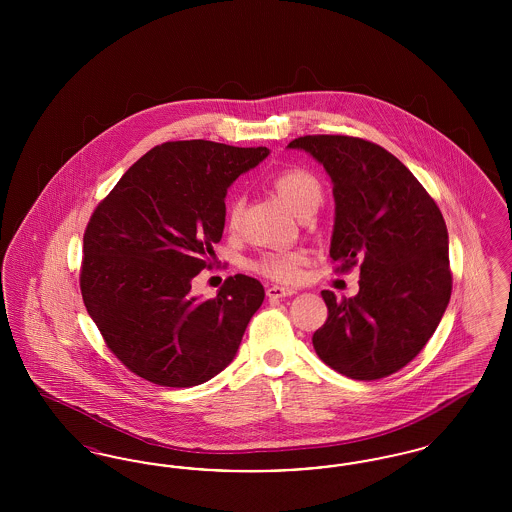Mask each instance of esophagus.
Returning a JSON list of instances; mask_svg holds the SVG:
<instances>
[{
  "mask_svg": "<svg viewBox=\"0 0 512 512\" xmlns=\"http://www.w3.org/2000/svg\"><path fill=\"white\" fill-rule=\"evenodd\" d=\"M295 293H297L295 288H286V286H270V288H267V295L270 299L290 297V295H295Z\"/></svg>",
  "mask_w": 512,
  "mask_h": 512,
  "instance_id": "34e87169",
  "label": "esophagus"
}]
</instances>
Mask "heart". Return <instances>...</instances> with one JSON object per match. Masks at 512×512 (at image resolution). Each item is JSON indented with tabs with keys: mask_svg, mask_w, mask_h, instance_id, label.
Masks as SVG:
<instances>
[{
	"mask_svg": "<svg viewBox=\"0 0 512 512\" xmlns=\"http://www.w3.org/2000/svg\"><path fill=\"white\" fill-rule=\"evenodd\" d=\"M272 190L292 209L297 217H301L309 209H317L322 201V186L311 172L303 169H284L270 178ZM242 217V201L234 199L228 209V226L238 228ZM305 263V255L299 251H272L263 255L253 263V268L270 278L292 282L299 276V268Z\"/></svg>",
	"mask_w": 512,
	"mask_h": 512,
	"instance_id": "b5f03b06",
	"label": "heart"
}]
</instances>
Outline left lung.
I'll list each match as a JSON object with an SVG mask.
<instances>
[{
    "mask_svg": "<svg viewBox=\"0 0 512 512\" xmlns=\"http://www.w3.org/2000/svg\"><path fill=\"white\" fill-rule=\"evenodd\" d=\"M334 184L330 257L361 263L359 293L328 290V318L313 334L318 357L353 380H378L411 363L432 338L451 297L449 236L436 201L384 147L351 136H303L288 144Z\"/></svg>",
    "mask_w": 512,
    "mask_h": 512,
    "instance_id": "obj_1",
    "label": "left lung"
}]
</instances>
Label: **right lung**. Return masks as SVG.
<instances>
[{
    "label": "right lung",
    "mask_w": 512,
    "mask_h": 512,
    "mask_svg": "<svg viewBox=\"0 0 512 512\" xmlns=\"http://www.w3.org/2000/svg\"><path fill=\"white\" fill-rule=\"evenodd\" d=\"M268 153L207 140L153 147L88 222L86 311L122 365L147 382L192 388L234 361L263 284L236 274L217 297L199 299L192 280L215 257L230 184Z\"/></svg>",
    "instance_id": "1"
}]
</instances>
